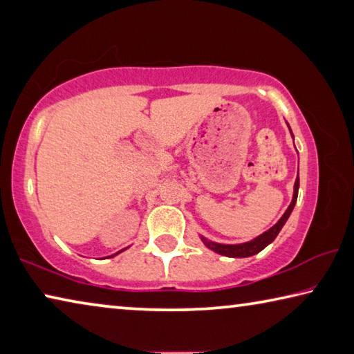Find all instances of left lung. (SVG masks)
Returning a JSON list of instances; mask_svg holds the SVG:
<instances>
[{"mask_svg":"<svg viewBox=\"0 0 354 354\" xmlns=\"http://www.w3.org/2000/svg\"><path fill=\"white\" fill-rule=\"evenodd\" d=\"M287 127H289V124H287ZM289 129H290V127H289ZM290 134H292V131H290ZM292 137H293V134H292ZM298 189H299V179L297 178L295 185H293L292 203L289 205V207H287V211L284 212L283 217H281L277 221V225H273L270 230L262 232L261 236H257L256 239H253V241L245 242V243H236V245H225V243L211 242V241H207L206 237L201 236L203 243H205L209 250H212V251H215V253L223 254V256H227V257H250L253 254H257L259 251L266 248L267 245H270L274 241V239H277V236L279 234L281 227L284 226L287 218H289V215L293 211V207H295V203H297V198H298Z\"/></svg>","mask_w":354,"mask_h":354,"instance_id":"obj_1","label":"left lung"}]
</instances>
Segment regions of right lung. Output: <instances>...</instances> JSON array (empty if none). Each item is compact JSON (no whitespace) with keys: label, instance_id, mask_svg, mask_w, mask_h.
I'll return each mask as SVG.
<instances>
[{"label":"right lung","instance_id":"obj_1","mask_svg":"<svg viewBox=\"0 0 354 354\" xmlns=\"http://www.w3.org/2000/svg\"><path fill=\"white\" fill-rule=\"evenodd\" d=\"M118 253H120V251H118ZM118 253H115V254H118ZM115 254H113V256H115Z\"/></svg>","mask_w":354,"mask_h":354}]
</instances>
